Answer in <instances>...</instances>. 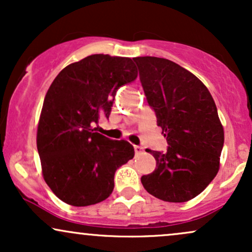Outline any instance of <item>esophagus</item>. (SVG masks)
Masks as SVG:
<instances>
[{
  "instance_id": "esophagus-1",
  "label": "esophagus",
  "mask_w": 252,
  "mask_h": 252,
  "mask_svg": "<svg viewBox=\"0 0 252 252\" xmlns=\"http://www.w3.org/2000/svg\"><path fill=\"white\" fill-rule=\"evenodd\" d=\"M134 149H135L136 154H141V153L143 152V147H141V146H134Z\"/></svg>"
}]
</instances>
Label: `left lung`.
Returning a JSON list of instances; mask_svg holds the SVG:
<instances>
[{"label": "left lung", "mask_w": 252, "mask_h": 252, "mask_svg": "<svg viewBox=\"0 0 252 252\" xmlns=\"http://www.w3.org/2000/svg\"><path fill=\"white\" fill-rule=\"evenodd\" d=\"M149 106L155 111L168 148L147 149L156 160L152 174L141 178L155 198L185 202L215 179L224 146V129L206 86L186 68L168 59L132 58Z\"/></svg>", "instance_id": "8db88e82"}]
</instances>
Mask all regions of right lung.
Masks as SVG:
<instances>
[{
  "instance_id": "1",
  "label": "right lung",
  "mask_w": 252,
  "mask_h": 252,
  "mask_svg": "<svg viewBox=\"0 0 252 252\" xmlns=\"http://www.w3.org/2000/svg\"><path fill=\"white\" fill-rule=\"evenodd\" d=\"M136 78L130 58L94 54L66 66L51 84L36 146L43 179L60 200L89 206L112 193L115 173L134 158V147L92 126L100 115L109 118L117 90Z\"/></svg>"
}]
</instances>
